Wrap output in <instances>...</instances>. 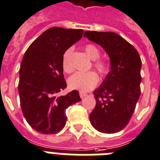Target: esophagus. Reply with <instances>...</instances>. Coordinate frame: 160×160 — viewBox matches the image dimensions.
Here are the masks:
<instances>
[{
  "label": "esophagus",
  "instance_id": "1",
  "mask_svg": "<svg viewBox=\"0 0 160 160\" xmlns=\"http://www.w3.org/2000/svg\"><path fill=\"white\" fill-rule=\"evenodd\" d=\"M79 95H80V97H81V98H83V97H85L86 95H87V94L85 93V92H83V91H80V92H79Z\"/></svg>",
  "mask_w": 160,
  "mask_h": 160
}]
</instances>
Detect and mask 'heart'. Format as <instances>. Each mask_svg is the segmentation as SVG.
Here are the masks:
<instances>
[{
    "instance_id": "b5f03b06",
    "label": "heart",
    "mask_w": 160,
    "mask_h": 160,
    "mask_svg": "<svg viewBox=\"0 0 160 160\" xmlns=\"http://www.w3.org/2000/svg\"><path fill=\"white\" fill-rule=\"evenodd\" d=\"M85 51L87 55L91 58L94 62V67L99 73L102 75L107 74L108 72V65L105 61L102 60H98L100 57V52L96 46L94 44H87L85 47ZM72 52V48H69L64 52L62 57V68L66 73H69L72 70L69 65V56ZM99 82L98 75L92 71L89 72H77L70 76L68 80L69 86L72 89L79 90L81 91H87L93 89Z\"/></svg>"
}]
</instances>
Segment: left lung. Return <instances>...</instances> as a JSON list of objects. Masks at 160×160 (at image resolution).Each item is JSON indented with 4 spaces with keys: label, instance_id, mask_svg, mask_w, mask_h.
<instances>
[{
    "label": "left lung",
    "instance_id": "1",
    "mask_svg": "<svg viewBox=\"0 0 160 160\" xmlns=\"http://www.w3.org/2000/svg\"><path fill=\"white\" fill-rule=\"evenodd\" d=\"M84 36L104 49L111 69L94 91L96 105L90 121L101 133H117L128 125L140 96L141 58L133 46L114 32L86 31Z\"/></svg>",
    "mask_w": 160,
    "mask_h": 160
}]
</instances>
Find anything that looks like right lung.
Masks as SVG:
<instances>
[{
  "instance_id": "right-lung-1",
  "label": "right lung",
  "mask_w": 160,
  "mask_h": 160,
  "mask_svg": "<svg viewBox=\"0 0 160 160\" xmlns=\"http://www.w3.org/2000/svg\"><path fill=\"white\" fill-rule=\"evenodd\" d=\"M83 30L52 27L26 51L19 69L18 93L27 123L43 134H55L66 123L65 110L82 100L78 91L57 97L66 88L62 57L81 39Z\"/></svg>"
}]
</instances>
